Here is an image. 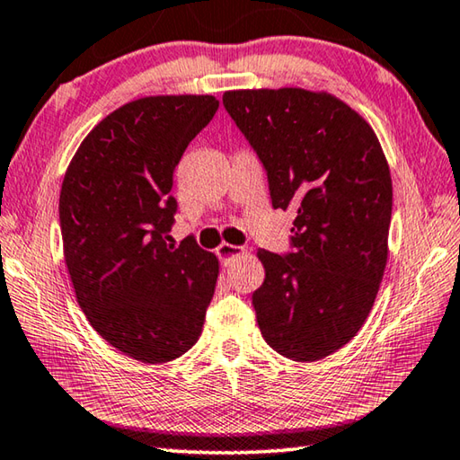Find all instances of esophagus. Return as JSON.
Segmentation results:
<instances>
[{
	"instance_id": "esophagus-1",
	"label": "esophagus",
	"mask_w": 460,
	"mask_h": 460,
	"mask_svg": "<svg viewBox=\"0 0 460 460\" xmlns=\"http://www.w3.org/2000/svg\"><path fill=\"white\" fill-rule=\"evenodd\" d=\"M240 254H244L243 246H234V244L222 243L220 246L216 248V256H217V259H220V262H224V264H230V262L234 261L236 256H240Z\"/></svg>"
}]
</instances>
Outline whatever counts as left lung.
<instances>
[{"label":"left lung","instance_id":"left-lung-1","mask_svg":"<svg viewBox=\"0 0 460 460\" xmlns=\"http://www.w3.org/2000/svg\"><path fill=\"white\" fill-rule=\"evenodd\" d=\"M222 102L267 172L272 208L296 209L288 251H259L261 333L288 359H321L364 325L388 261L392 180L380 141L329 94L262 88Z\"/></svg>","mask_w":460,"mask_h":460}]
</instances>
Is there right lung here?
<instances>
[{
  "label": "right lung",
  "mask_w": 460,
  "mask_h": 460,
  "mask_svg": "<svg viewBox=\"0 0 460 460\" xmlns=\"http://www.w3.org/2000/svg\"><path fill=\"white\" fill-rule=\"evenodd\" d=\"M217 111L216 96H147L102 119L64 175L60 230L78 305L112 348L165 364L198 341L217 259L185 236L167 244L177 214L175 165Z\"/></svg>",
  "instance_id": "right-lung-1"
}]
</instances>
